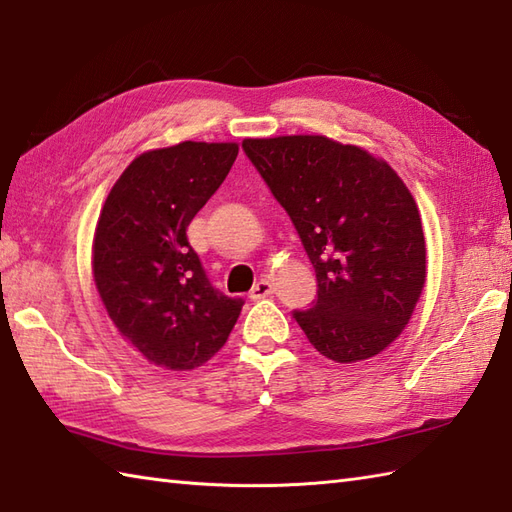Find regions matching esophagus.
I'll use <instances>...</instances> for the list:
<instances>
[{"label": "esophagus", "instance_id": "esophagus-1", "mask_svg": "<svg viewBox=\"0 0 512 512\" xmlns=\"http://www.w3.org/2000/svg\"><path fill=\"white\" fill-rule=\"evenodd\" d=\"M270 295H273V284H270L268 279H259L257 284L253 286V290H250V299H253V301L266 299Z\"/></svg>", "mask_w": 512, "mask_h": 512}]
</instances>
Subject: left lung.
I'll list each match as a JSON object with an SVG mask.
<instances>
[{"label":"left lung","mask_w":512,"mask_h":512,"mask_svg":"<svg viewBox=\"0 0 512 512\" xmlns=\"http://www.w3.org/2000/svg\"><path fill=\"white\" fill-rule=\"evenodd\" d=\"M246 156L288 211L319 281L295 319L334 363L380 354L427 281L418 204L383 158L321 134L246 138Z\"/></svg>","instance_id":"1"}]
</instances>
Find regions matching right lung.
<instances>
[{
	"instance_id": "add662e5",
	"label": "right lung",
	"mask_w": 512,
	"mask_h": 512,
	"mask_svg": "<svg viewBox=\"0 0 512 512\" xmlns=\"http://www.w3.org/2000/svg\"><path fill=\"white\" fill-rule=\"evenodd\" d=\"M237 143L149 149L107 193L92 275L118 334L151 365L189 372L220 352L244 301L213 290L187 226L237 158Z\"/></svg>"
}]
</instances>
